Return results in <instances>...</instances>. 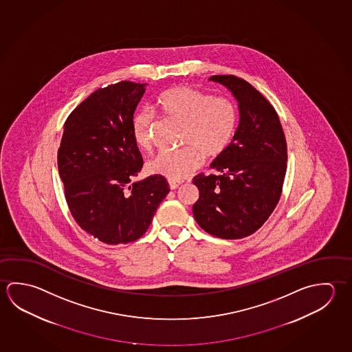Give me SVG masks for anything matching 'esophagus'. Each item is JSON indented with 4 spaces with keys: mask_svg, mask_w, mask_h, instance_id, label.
<instances>
[{
    "mask_svg": "<svg viewBox=\"0 0 352 352\" xmlns=\"http://www.w3.org/2000/svg\"><path fill=\"white\" fill-rule=\"evenodd\" d=\"M179 186H180V183L169 182V188H170V190H175V189H178Z\"/></svg>",
    "mask_w": 352,
    "mask_h": 352,
    "instance_id": "obj_1",
    "label": "esophagus"
}]
</instances>
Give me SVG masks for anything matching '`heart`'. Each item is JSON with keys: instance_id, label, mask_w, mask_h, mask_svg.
<instances>
[{"instance_id": "obj_1", "label": "heart", "mask_w": 352, "mask_h": 352, "mask_svg": "<svg viewBox=\"0 0 352 352\" xmlns=\"http://www.w3.org/2000/svg\"><path fill=\"white\" fill-rule=\"evenodd\" d=\"M158 105L169 118L185 126L183 143L189 146L175 152H164L148 164V170L182 182L200 167L203 155L215 158L223 153L234 137L237 112L234 104L221 96H210L190 87H174L166 90ZM152 115L146 110L136 112L131 121V130L137 144L151 151Z\"/></svg>"}]
</instances>
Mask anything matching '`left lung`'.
Segmentation results:
<instances>
[{
  "label": "left lung",
  "mask_w": 352,
  "mask_h": 352,
  "mask_svg": "<svg viewBox=\"0 0 352 352\" xmlns=\"http://www.w3.org/2000/svg\"><path fill=\"white\" fill-rule=\"evenodd\" d=\"M237 101L239 124L226 151L197 174L199 199L192 214L208 234L225 240L256 232L277 206L287 172V143L274 107L246 80L212 75Z\"/></svg>",
  "instance_id": "8db88e82"
}]
</instances>
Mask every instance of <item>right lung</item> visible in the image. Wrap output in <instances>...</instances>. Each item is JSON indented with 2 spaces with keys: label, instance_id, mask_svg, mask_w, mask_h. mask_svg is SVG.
I'll return each mask as SVG.
<instances>
[{
  "label": "right lung",
  "instance_id": "add662e5",
  "mask_svg": "<svg viewBox=\"0 0 352 352\" xmlns=\"http://www.w3.org/2000/svg\"><path fill=\"white\" fill-rule=\"evenodd\" d=\"M147 84L120 81L94 91L69 115L58 169L75 221L107 243L142 237L169 192L164 177L132 182L143 167L131 121Z\"/></svg>",
  "mask_w": 352,
  "mask_h": 352
}]
</instances>
